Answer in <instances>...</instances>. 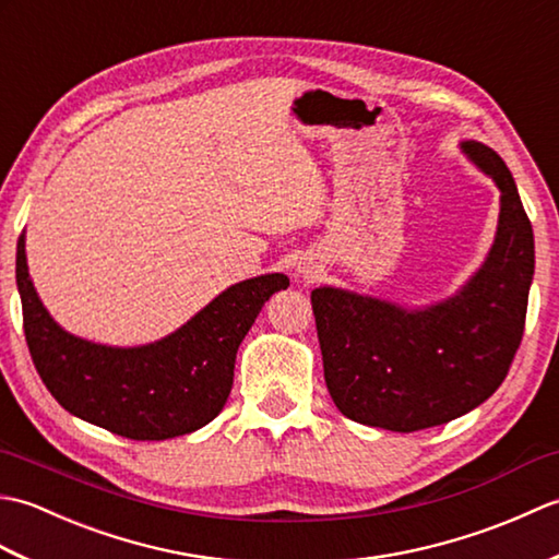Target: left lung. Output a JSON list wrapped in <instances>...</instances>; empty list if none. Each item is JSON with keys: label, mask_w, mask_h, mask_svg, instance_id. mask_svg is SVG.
<instances>
[{"label": "left lung", "mask_w": 559, "mask_h": 559, "mask_svg": "<svg viewBox=\"0 0 559 559\" xmlns=\"http://www.w3.org/2000/svg\"><path fill=\"white\" fill-rule=\"evenodd\" d=\"M463 151L502 197L488 261L456 298L403 312L336 288L310 295L326 389L355 423L391 432L444 425L490 399L514 362L536 261L531 221L502 158L476 141Z\"/></svg>", "instance_id": "obj_1"}]
</instances>
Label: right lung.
Wrapping results in <instances>:
<instances>
[{
  "label": "right lung",
  "mask_w": 559,
  "mask_h": 559,
  "mask_svg": "<svg viewBox=\"0 0 559 559\" xmlns=\"http://www.w3.org/2000/svg\"><path fill=\"white\" fill-rule=\"evenodd\" d=\"M23 334L35 370L59 406L127 439L189 435L223 411L235 355L261 307L290 286L283 273L249 278L221 293L173 336L141 348H108L59 329L38 300L16 247Z\"/></svg>",
  "instance_id": "obj_1"
}]
</instances>
